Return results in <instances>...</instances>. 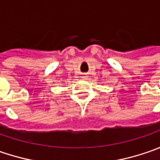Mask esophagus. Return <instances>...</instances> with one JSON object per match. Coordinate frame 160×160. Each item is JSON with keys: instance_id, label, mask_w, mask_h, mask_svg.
Masks as SVG:
<instances>
[{"instance_id": "34e87169", "label": "esophagus", "mask_w": 160, "mask_h": 160, "mask_svg": "<svg viewBox=\"0 0 160 160\" xmlns=\"http://www.w3.org/2000/svg\"><path fill=\"white\" fill-rule=\"evenodd\" d=\"M82 77H83V78H86V77H87V75H86V74H83Z\"/></svg>"}]
</instances>
